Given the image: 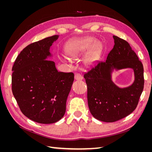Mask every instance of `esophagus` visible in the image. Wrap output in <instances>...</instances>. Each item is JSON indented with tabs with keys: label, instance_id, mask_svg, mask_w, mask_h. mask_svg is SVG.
I'll return each mask as SVG.
<instances>
[{
	"label": "esophagus",
	"instance_id": "esophagus-1",
	"mask_svg": "<svg viewBox=\"0 0 152 152\" xmlns=\"http://www.w3.org/2000/svg\"><path fill=\"white\" fill-rule=\"evenodd\" d=\"M83 79V77L80 73H76L75 75V79L77 80H80Z\"/></svg>",
	"mask_w": 152,
	"mask_h": 152
}]
</instances>
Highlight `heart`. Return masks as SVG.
I'll list each match as a JSON object with an SVG mask.
<instances>
[{
    "instance_id": "heart-1",
    "label": "heart",
    "mask_w": 152,
    "mask_h": 152,
    "mask_svg": "<svg viewBox=\"0 0 152 152\" xmlns=\"http://www.w3.org/2000/svg\"><path fill=\"white\" fill-rule=\"evenodd\" d=\"M101 45L99 42H95L92 37H86L73 42L66 50L68 55L71 58L75 59L82 56L87 52L84 62L86 65H91L97 60L100 53ZM64 60H66L64 58Z\"/></svg>"
}]
</instances>
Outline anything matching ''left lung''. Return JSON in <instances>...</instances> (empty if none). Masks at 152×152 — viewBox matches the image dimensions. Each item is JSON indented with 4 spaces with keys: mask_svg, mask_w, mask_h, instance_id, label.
I'll use <instances>...</instances> for the list:
<instances>
[{
    "mask_svg": "<svg viewBox=\"0 0 152 152\" xmlns=\"http://www.w3.org/2000/svg\"><path fill=\"white\" fill-rule=\"evenodd\" d=\"M113 48L107 60L96 63L84 73L87 86V102L91 113L99 121L113 122L127 117L136 109L144 87L143 66L127 41L113 36ZM132 68L135 81L120 88L111 80L113 69Z\"/></svg>",
    "mask_w": 152,
    "mask_h": 152,
    "instance_id": "left-lung-1",
    "label": "left lung"
}]
</instances>
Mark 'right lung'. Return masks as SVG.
<instances>
[{
    "mask_svg": "<svg viewBox=\"0 0 152 152\" xmlns=\"http://www.w3.org/2000/svg\"><path fill=\"white\" fill-rule=\"evenodd\" d=\"M53 35L31 43L21 50L14 63L12 91L20 109L40 124L58 122L66 112V103L74 80L72 72H59L50 56Z\"/></svg>",
    "mask_w": 152,
    "mask_h": 152,
    "instance_id": "add662e5",
    "label": "right lung"
}]
</instances>
